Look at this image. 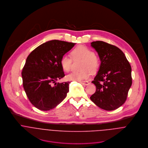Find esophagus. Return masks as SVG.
Wrapping results in <instances>:
<instances>
[{"mask_svg":"<svg viewBox=\"0 0 148 148\" xmlns=\"http://www.w3.org/2000/svg\"><path fill=\"white\" fill-rule=\"evenodd\" d=\"M79 83H80L81 84H83V85H85V86H87L88 84H89V82L88 81H80Z\"/></svg>","mask_w":148,"mask_h":148,"instance_id":"esophagus-1","label":"esophagus"}]
</instances>
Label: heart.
<instances>
[{"mask_svg":"<svg viewBox=\"0 0 148 148\" xmlns=\"http://www.w3.org/2000/svg\"><path fill=\"white\" fill-rule=\"evenodd\" d=\"M72 57L74 59H83L81 64L80 71H73L66 76L68 80L82 81L87 79L91 72L97 71L100 65V61L98 57L95 54L92 50L84 46H79L74 49L71 53ZM72 64V59L66 55H64L60 60V65L65 72L70 70Z\"/></svg>","mask_w":148,"mask_h":148,"instance_id":"1","label":"heart"}]
</instances>
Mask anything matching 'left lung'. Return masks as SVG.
<instances>
[{
    "label": "left lung",
    "mask_w": 148,
    "mask_h": 148,
    "mask_svg": "<svg viewBox=\"0 0 148 148\" xmlns=\"http://www.w3.org/2000/svg\"><path fill=\"white\" fill-rule=\"evenodd\" d=\"M91 46L97 52L101 64L91 82L96 91L90 99L102 109H116L125 102L132 84L130 64L123 52L113 45L96 41Z\"/></svg>",
    "instance_id": "8db88e82"
}]
</instances>
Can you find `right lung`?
Instances as JSON below:
<instances>
[{
    "instance_id": "right-lung-1",
    "label": "right lung",
    "mask_w": 148,
    "mask_h": 148,
    "mask_svg": "<svg viewBox=\"0 0 148 148\" xmlns=\"http://www.w3.org/2000/svg\"><path fill=\"white\" fill-rule=\"evenodd\" d=\"M75 45L50 40L39 46L27 57L22 72L23 87L31 103L39 110H51L66 97L71 82L57 83L56 80L65 76L60 65L61 57Z\"/></svg>"
}]
</instances>
